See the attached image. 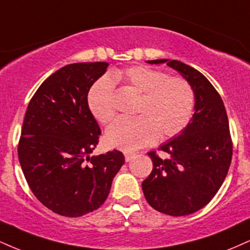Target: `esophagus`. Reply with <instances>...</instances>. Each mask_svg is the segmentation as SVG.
<instances>
[{
  "mask_svg": "<svg viewBox=\"0 0 250 250\" xmlns=\"http://www.w3.org/2000/svg\"><path fill=\"white\" fill-rule=\"evenodd\" d=\"M123 154H125V162H129L135 156V154L134 153H130V151H125V153H123Z\"/></svg>",
  "mask_w": 250,
  "mask_h": 250,
  "instance_id": "esophagus-1",
  "label": "esophagus"
}]
</instances>
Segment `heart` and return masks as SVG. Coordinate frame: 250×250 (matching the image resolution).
<instances>
[{
	"label": "heart",
	"instance_id": "obj_1",
	"mask_svg": "<svg viewBox=\"0 0 250 250\" xmlns=\"http://www.w3.org/2000/svg\"><path fill=\"white\" fill-rule=\"evenodd\" d=\"M122 82L141 94L136 117L117 119L105 131L110 147L134 151L156 140L177 135L193 114L195 96L190 84L181 77H168L165 73L146 65L111 71L109 79H101L88 94V105L94 117L108 123L115 115L113 83Z\"/></svg>",
	"mask_w": 250,
	"mask_h": 250
}]
</instances>
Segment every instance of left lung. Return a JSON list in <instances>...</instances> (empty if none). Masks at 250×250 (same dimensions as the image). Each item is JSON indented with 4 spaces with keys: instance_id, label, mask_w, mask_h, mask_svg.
I'll return each instance as SVG.
<instances>
[{
    "instance_id": "1",
    "label": "left lung",
    "mask_w": 250,
    "mask_h": 250,
    "mask_svg": "<svg viewBox=\"0 0 250 250\" xmlns=\"http://www.w3.org/2000/svg\"><path fill=\"white\" fill-rule=\"evenodd\" d=\"M149 64L173 68L194 91V114L180 135L163 143L168 154L162 160L155 151L148 155L153 170L142 182L149 205L170 216H185L210 202L225 181L233 155L229 122L222 99L199 70L177 60L160 59Z\"/></svg>"
}]
</instances>
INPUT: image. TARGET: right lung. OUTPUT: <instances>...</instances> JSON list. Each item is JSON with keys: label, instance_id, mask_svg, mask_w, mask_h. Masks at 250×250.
<instances>
[{"label": "right lung", "instance_id": "right-lung-1", "mask_svg": "<svg viewBox=\"0 0 250 250\" xmlns=\"http://www.w3.org/2000/svg\"><path fill=\"white\" fill-rule=\"evenodd\" d=\"M107 62L71 63L40 85L25 111L19 160L37 200L54 213L79 217L107 200L125 163L121 151L90 156L101 129L88 105Z\"/></svg>", "mask_w": 250, "mask_h": 250}]
</instances>
